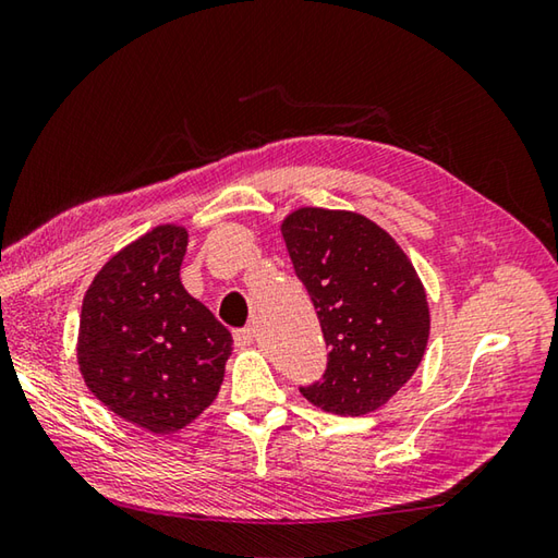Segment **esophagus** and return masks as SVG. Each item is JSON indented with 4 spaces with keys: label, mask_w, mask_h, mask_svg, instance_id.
Here are the masks:
<instances>
[{
    "label": "esophagus",
    "mask_w": 558,
    "mask_h": 558,
    "mask_svg": "<svg viewBox=\"0 0 558 558\" xmlns=\"http://www.w3.org/2000/svg\"><path fill=\"white\" fill-rule=\"evenodd\" d=\"M234 343H236L239 349L251 347V343H253V329H248V327L236 329V331H234Z\"/></svg>",
    "instance_id": "34e87169"
}]
</instances>
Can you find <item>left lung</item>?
<instances>
[{"instance_id": "left-lung-1", "label": "left lung", "mask_w": 558, "mask_h": 558, "mask_svg": "<svg viewBox=\"0 0 558 558\" xmlns=\"http://www.w3.org/2000/svg\"><path fill=\"white\" fill-rule=\"evenodd\" d=\"M280 231L331 349L322 380L300 392L343 417L383 408L427 349L429 305L417 270L388 231L356 211L300 207Z\"/></svg>"}]
</instances>
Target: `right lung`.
I'll use <instances>...</instances> for the list:
<instances>
[{"mask_svg":"<svg viewBox=\"0 0 558 558\" xmlns=\"http://www.w3.org/2000/svg\"><path fill=\"white\" fill-rule=\"evenodd\" d=\"M187 229L160 225L111 256L87 288L77 363L95 398L154 434L187 427L215 402L229 329L180 282Z\"/></svg>","mask_w":558,"mask_h":558,"instance_id":"right-lung-1","label":"right lung"}]
</instances>
